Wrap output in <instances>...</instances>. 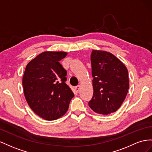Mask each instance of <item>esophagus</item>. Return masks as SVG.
<instances>
[{
  "label": "esophagus",
  "instance_id": "obj_1",
  "mask_svg": "<svg viewBox=\"0 0 152 152\" xmlns=\"http://www.w3.org/2000/svg\"><path fill=\"white\" fill-rule=\"evenodd\" d=\"M80 85H78V86H76V87H75V90H76V93H78V92H79V91H80Z\"/></svg>",
  "mask_w": 152,
  "mask_h": 152
}]
</instances>
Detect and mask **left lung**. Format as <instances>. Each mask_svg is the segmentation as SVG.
Segmentation results:
<instances>
[{
	"label": "left lung",
	"instance_id": "8db88e82",
	"mask_svg": "<svg viewBox=\"0 0 152 152\" xmlns=\"http://www.w3.org/2000/svg\"><path fill=\"white\" fill-rule=\"evenodd\" d=\"M94 94L88 106L94 112L109 115L122 105L129 88L128 71L115 55L93 50L91 54Z\"/></svg>",
	"mask_w": 152,
	"mask_h": 152
}]
</instances>
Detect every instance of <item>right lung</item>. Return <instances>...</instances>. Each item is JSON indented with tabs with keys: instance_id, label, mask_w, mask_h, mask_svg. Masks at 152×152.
<instances>
[{
	"instance_id": "1",
	"label": "right lung",
	"mask_w": 152,
	"mask_h": 152,
	"mask_svg": "<svg viewBox=\"0 0 152 152\" xmlns=\"http://www.w3.org/2000/svg\"><path fill=\"white\" fill-rule=\"evenodd\" d=\"M67 55L62 51L43 52L25 68L22 84L26 101L46 120L63 116L75 95L66 83L67 71L59 62Z\"/></svg>"
}]
</instances>
